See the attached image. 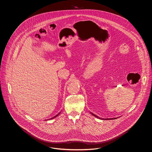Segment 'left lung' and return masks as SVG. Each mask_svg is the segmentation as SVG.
<instances>
[{
    "mask_svg": "<svg viewBox=\"0 0 152 152\" xmlns=\"http://www.w3.org/2000/svg\"><path fill=\"white\" fill-rule=\"evenodd\" d=\"M91 114H92V115H93V116H95V117H96V118H100V119H103V118H99V117H98V116H96V115H94V114H93V113H91ZM116 118H105V120H113V119H116Z\"/></svg>",
    "mask_w": 152,
    "mask_h": 152,
    "instance_id": "1",
    "label": "left lung"
}]
</instances>
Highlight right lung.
Wrapping results in <instances>:
<instances>
[{"mask_svg": "<svg viewBox=\"0 0 152 152\" xmlns=\"http://www.w3.org/2000/svg\"><path fill=\"white\" fill-rule=\"evenodd\" d=\"M60 113H59V114H58V115H56V116H54V117H53V118H50V119H49V120H50V119H53V118H56V116H58V115H59V114Z\"/></svg>", "mask_w": 152, "mask_h": 152, "instance_id": "obj_1", "label": "right lung"}]
</instances>
